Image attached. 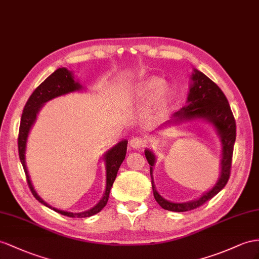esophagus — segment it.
<instances>
[{"instance_id":"1","label":"esophagus","mask_w":259,"mask_h":259,"mask_svg":"<svg viewBox=\"0 0 259 259\" xmlns=\"http://www.w3.org/2000/svg\"><path fill=\"white\" fill-rule=\"evenodd\" d=\"M144 139L143 138H134L131 139L130 141V147L132 149H136V150H139V149H142L144 147Z\"/></svg>"}]
</instances>
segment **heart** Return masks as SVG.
<instances>
[{
  "instance_id": "heart-1",
  "label": "heart",
  "mask_w": 259,
  "mask_h": 259,
  "mask_svg": "<svg viewBox=\"0 0 259 259\" xmlns=\"http://www.w3.org/2000/svg\"><path fill=\"white\" fill-rule=\"evenodd\" d=\"M131 104L145 102L143 115L148 119H158L166 114L173 101V91L166 82L156 76L144 77L138 81L127 93Z\"/></svg>"
}]
</instances>
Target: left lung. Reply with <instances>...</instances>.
Returning <instances> with one entry per match:
<instances>
[{
  "instance_id": "obj_1",
  "label": "left lung",
  "mask_w": 259,
  "mask_h": 259,
  "mask_svg": "<svg viewBox=\"0 0 259 259\" xmlns=\"http://www.w3.org/2000/svg\"><path fill=\"white\" fill-rule=\"evenodd\" d=\"M203 120L210 123L220 138L221 142V162L220 176L214 186L205 191L200 197L187 202H173L163 198L156 190L153 167L156 162V156L150 149L144 150L145 157L150 164V175L152 178V189L156 202L165 210L174 212H185L200 207L205 201L213 198L219 191H221L227 185L230 178L232 155L236 138V124L233 114L227 97L220 88L202 72L193 69L190 75L189 93L186 105L173 115L170 120L164 122L158 130H163L171 125H180L182 123Z\"/></svg>"
}]
</instances>
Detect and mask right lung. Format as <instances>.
<instances>
[{"label":"right lung","instance_id":"right-lung-1","mask_svg":"<svg viewBox=\"0 0 259 259\" xmlns=\"http://www.w3.org/2000/svg\"><path fill=\"white\" fill-rule=\"evenodd\" d=\"M82 90H84V88L78 83V81H76L71 71H69L66 68H59L58 70H56L50 76L46 78L34 92H32V94L28 98V101L26 103L23 110L21 125H19V134H18L19 160L22 162V165L26 174V178H27L28 186L31 190L32 195H34V197L39 202L45 204L46 207L52 209L62 215L70 217V218L92 217L98 213V212L101 211L106 204H107L111 186L116 180L118 169L120 167V165L125 157V153H127V144H128L127 140H122L120 142H118L116 145H114V147L109 149L103 155V160L105 162V167H106L105 193L101 200H99L98 203L94 205L93 208L83 212L73 213V212L63 211V210L52 207V205L46 202L44 199L37 194V191L35 190L34 186H32V183L30 181L27 166H26V156H25L26 145H27V139H28L30 129L32 128V125H34L36 121L39 111H40L41 107L46 103L56 97L66 95L69 94V93H73V92H79Z\"/></svg>","mask_w":259,"mask_h":259}]
</instances>
